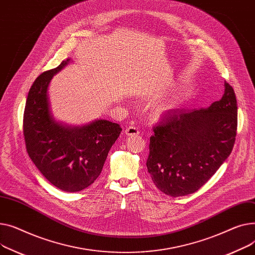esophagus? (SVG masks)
<instances>
[{
  "label": "esophagus",
  "instance_id": "esophagus-1",
  "mask_svg": "<svg viewBox=\"0 0 255 255\" xmlns=\"http://www.w3.org/2000/svg\"><path fill=\"white\" fill-rule=\"evenodd\" d=\"M139 128L133 126H130L126 128V134H128V136H134V134H139Z\"/></svg>",
  "mask_w": 255,
  "mask_h": 255
}]
</instances>
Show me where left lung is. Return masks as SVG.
Returning a JSON list of instances; mask_svg holds the SVG:
<instances>
[{"label":"left lung","instance_id":"8db88e82","mask_svg":"<svg viewBox=\"0 0 255 255\" xmlns=\"http://www.w3.org/2000/svg\"><path fill=\"white\" fill-rule=\"evenodd\" d=\"M210 107L174 110L153 128L147 170L155 186L171 197L196 192L226 160L236 140L238 107L229 83Z\"/></svg>","mask_w":255,"mask_h":255}]
</instances>
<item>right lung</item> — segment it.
Masks as SVG:
<instances>
[{
    "mask_svg": "<svg viewBox=\"0 0 255 255\" xmlns=\"http://www.w3.org/2000/svg\"><path fill=\"white\" fill-rule=\"evenodd\" d=\"M70 61L67 58L55 69L42 73L29 88L23 136L28 156L42 175L55 187L76 192L96 181L122 128L104 119L83 127H68L54 121L48 85L53 75Z\"/></svg>",
    "mask_w": 255,
    "mask_h": 255,
    "instance_id": "1",
    "label": "right lung"
}]
</instances>
